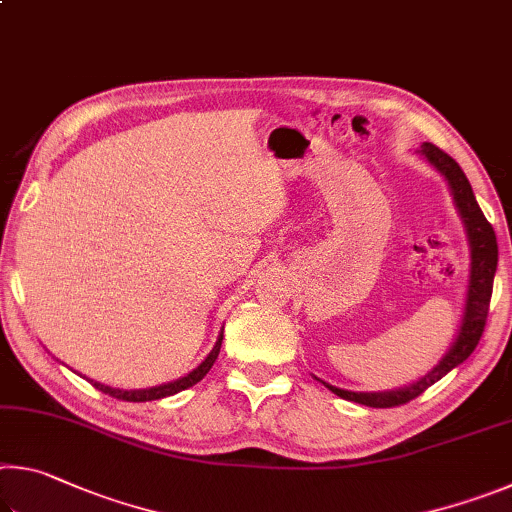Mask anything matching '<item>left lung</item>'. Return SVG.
Masks as SVG:
<instances>
[{"instance_id":"left-lung-1","label":"left lung","mask_w":512,"mask_h":512,"mask_svg":"<svg viewBox=\"0 0 512 512\" xmlns=\"http://www.w3.org/2000/svg\"><path fill=\"white\" fill-rule=\"evenodd\" d=\"M418 153L429 160L433 169L445 176L449 189H452L456 210L463 219L467 241H470V282H467L463 323H461V329H458L452 348H449L445 357L438 361V366H433L427 375L418 381H413L411 386L395 388V391H384V393H354V391H343V388H336L320 379L334 395L363 406H372V409H391V406H400L415 400V397L422 395L429 386L436 384L438 379H443L449 370L461 366V363L470 357L476 345H479L485 320H488L492 282H495V271H497L499 250H497L495 230H492V225L483 216L479 203H476L472 185L470 180L465 178L463 169L458 167V162L454 158H449L445 151H440L438 146H433L431 142H424Z\"/></svg>"}]
</instances>
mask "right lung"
Masks as SVG:
<instances>
[{"mask_svg":"<svg viewBox=\"0 0 512 512\" xmlns=\"http://www.w3.org/2000/svg\"><path fill=\"white\" fill-rule=\"evenodd\" d=\"M221 341H223V332L219 334V339H216L212 352L207 354V357L198 363V366L189 372V375L180 377L176 381H169V384H160V386H153V388H140V391H124V388H112V386H106L101 384V381H92L94 388H99L101 393H106L110 397H117V400H124V402H151V400H160V397H169V395H176L180 391H185V388L194 386L201 381L207 372H210V368L214 366L216 357H219L221 352Z\"/></svg>","mask_w":512,"mask_h":512,"instance_id":"1","label":"right lung"}]
</instances>
